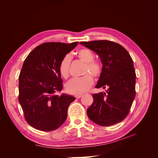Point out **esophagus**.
I'll list each match as a JSON object with an SVG mask.
<instances>
[{"instance_id":"esophagus-1","label":"esophagus","mask_w":158,"mask_h":158,"mask_svg":"<svg viewBox=\"0 0 158 158\" xmlns=\"http://www.w3.org/2000/svg\"><path fill=\"white\" fill-rule=\"evenodd\" d=\"M81 97H82V94H78V95H75V98H76V99H79V98H80Z\"/></svg>"}]
</instances>
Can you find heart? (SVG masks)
<instances>
[{
  "label": "heart",
  "mask_w": 158,
  "mask_h": 158,
  "mask_svg": "<svg viewBox=\"0 0 158 158\" xmlns=\"http://www.w3.org/2000/svg\"><path fill=\"white\" fill-rule=\"evenodd\" d=\"M78 58L85 63L82 77L74 78L65 84L66 92L71 94H81L86 92L94 84V79L99 78L102 73V65L98 61L94 60V52L89 49H82L77 52ZM71 58L69 55H64L61 59L59 70L62 78H68L69 76V69ZM92 74L91 75L89 74Z\"/></svg>",
  "instance_id": "b5f03b06"
}]
</instances>
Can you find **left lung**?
Masks as SVG:
<instances>
[{"label":"left lung","mask_w":158,"mask_h":158,"mask_svg":"<svg viewBox=\"0 0 158 158\" xmlns=\"http://www.w3.org/2000/svg\"><path fill=\"white\" fill-rule=\"evenodd\" d=\"M80 44L96 52L102 62V73L95 88H108L106 92L92 95L88 117L103 127L121 122L130 111L136 95V73L130 54L120 44L108 40Z\"/></svg>","instance_id":"obj_1"}]
</instances>
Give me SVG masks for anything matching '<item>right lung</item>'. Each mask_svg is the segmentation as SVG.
Returning a JSON list of instances; mask_svg holds the SVG:
<instances>
[{
    "label": "right lung",
    "instance_id": "obj_1",
    "mask_svg": "<svg viewBox=\"0 0 158 158\" xmlns=\"http://www.w3.org/2000/svg\"><path fill=\"white\" fill-rule=\"evenodd\" d=\"M44 43L30 52L19 76L18 101L26 122L42 131L59 128L67 118V110L74 97L63 89L59 66L63 57L78 45Z\"/></svg>",
    "mask_w": 158,
    "mask_h": 158
}]
</instances>
